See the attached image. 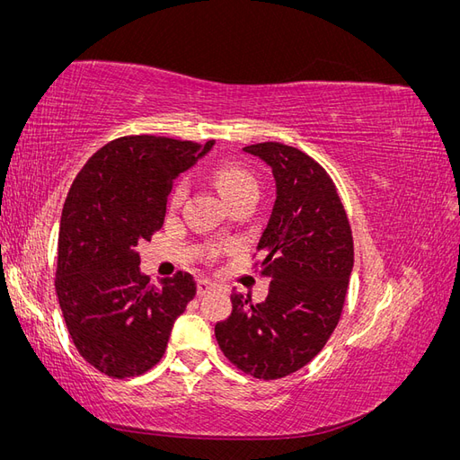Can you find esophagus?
<instances>
[{
    "label": "esophagus",
    "mask_w": 460,
    "mask_h": 460,
    "mask_svg": "<svg viewBox=\"0 0 460 460\" xmlns=\"http://www.w3.org/2000/svg\"><path fill=\"white\" fill-rule=\"evenodd\" d=\"M218 289V286L211 280H207V278H201V280H198V294L199 296H205V294H211V291Z\"/></svg>",
    "instance_id": "esophagus-1"
}]
</instances>
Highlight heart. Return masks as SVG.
<instances>
[{
	"label": "heart",
	"mask_w": 460,
	"mask_h": 460,
	"mask_svg": "<svg viewBox=\"0 0 460 460\" xmlns=\"http://www.w3.org/2000/svg\"><path fill=\"white\" fill-rule=\"evenodd\" d=\"M213 182L218 190V193L225 198L226 203H232L240 198H257L259 193V182L255 174L249 172L247 169L234 163H222L213 171ZM186 186L180 182L172 191V203H178L184 198Z\"/></svg>",
	"instance_id": "1"
}]
</instances>
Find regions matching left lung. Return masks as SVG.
<instances>
[{
	"label": "left lung",
	"instance_id": "obj_1",
	"mask_svg": "<svg viewBox=\"0 0 460 460\" xmlns=\"http://www.w3.org/2000/svg\"><path fill=\"white\" fill-rule=\"evenodd\" d=\"M272 169L276 199L257 252L269 296L252 305L232 294L217 323L218 347L234 367L278 380L320 353L338 326L353 270V238L328 172L303 151L278 142L243 147Z\"/></svg>",
	"mask_w": 460,
	"mask_h": 460
}]
</instances>
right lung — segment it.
Instances as JSON below:
<instances>
[{"label":"right lung","mask_w":460,"mask_h":460,"mask_svg":"<svg viewBox=\"0 0 460 460\" xmlns=\"http://www.w3.org/2000/svg\"><path fill=\"white\" fill-rule=\"evenodd\" d=\"M213 144L124 136L93 153L68 190L55 289L78 353L111 378L155 367L174 320L196 296L188 272L149 284L137 245L163 226L176 176Z\"/></svg>","instance_id":"obj_1"}]
</instances>
